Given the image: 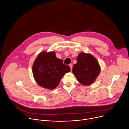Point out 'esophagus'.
I'll use <instances>...</instances> for the list:
<instances>
[{"mask_svg": "<svg viewBox=\"0 0 129 129\" xmlns=\"http://www.w3.org/2000/svg\"><path fill=\"white\" fill-rule=\"evenodd\" d=\"M69 66H70V70H71V71H72V64H70V65H69Z\"/></svg>", "mask_w": 129, "mask_h": 129, "instance_id": "34e87169", "label": "esophagus"}]
</instances>
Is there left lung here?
I'll list each match as a JSON object with an SVG mask.
<instances>
[{
	"mask_svg": "<svg viewBox=\"0 0 129 129\" xmlns=\"http://www.w3.org/2000/svg\"><path fill=\"white\" fill-rule=\"evenodd\" d=\"M73 65L72 72L78 81L84 85L92 83L100 72V66L96 59L90 54L81 53Z\"/></svg>",
	"mask_w": 129,
	"mask_h": 129,
	"instance_id": "left-lung-1",
	"label": "left lung"
}]
</instances>
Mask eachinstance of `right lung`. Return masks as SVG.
Instances as JSON below:
<instances>
[{
	"label": "right lung",
	"instance_id": "right-lung-1",
	"mask_svg": "<svg viewBox=\"0 0 129 129\" xmlns=\"http://www.w3.org/2000/svg\"><path fill=\"white\" fill-rule=\"evenodd\" d=\"M70 71L68 65L56 57L54 51L42 52L39 54L33 65L35 80L40 86L53 89L59 85L66 73Z\"/></svg>",
	"mask_w": 129,
	"mask_h": 129
}]
</instances>
